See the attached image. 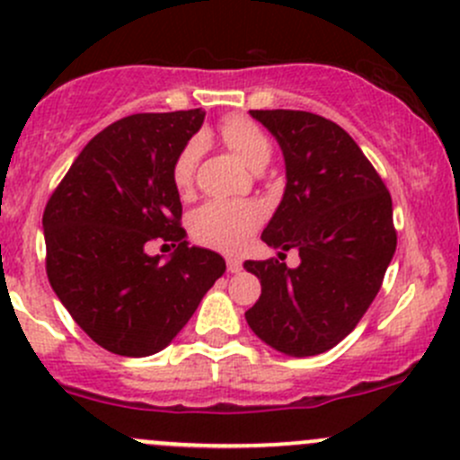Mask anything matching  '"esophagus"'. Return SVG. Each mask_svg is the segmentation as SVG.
<instances>
[{
	"label": "esophagus",
	"mask_w": 460,
	"mask_h": 460,
	"mask_svg": "<svg viewBox=\"0 0 460 460\" xmlns=\"http://www.w3.org/2000/svg\"><path fill=\"white\" fill-rule=\"evenodd\" d=\"M243 269V262L238 258H226V271L229 273H238Z\"/></svg>",
	"instance_id": "esophagus-1"
}]
</instances>
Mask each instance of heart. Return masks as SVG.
Returning <instances> with one entry per match:
<instances>
[{
	"label": "heart",
	"mask_w": 460,
	"mask_h": 460,
	"mask_svg": "<svg viewBox=\"0 0 460 460\" xmlns=\"http://www.w3.org/2000/svg\"><path fill=\"white\" fill-rule=\"evenodd\" d=\"M220 137L252 169H262L271 157L269 136L253 119L244 118V115H226L220 122ZM200 153V140H189L175 155L173 166H171V180H173L175 191L182 196L191 191ZM262 220L264 208L256 202L211 200L191 213L189 231L198 244L217 249V252L235 253L256 234Z\"/></svg>",
	"instance_id": "1"
}]
</instances>
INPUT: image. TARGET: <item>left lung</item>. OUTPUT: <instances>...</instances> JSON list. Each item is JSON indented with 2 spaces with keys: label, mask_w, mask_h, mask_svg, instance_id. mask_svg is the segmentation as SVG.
<instances>
[{
  "label": "left lung",
  "mask_w": 460,
  "mask_h": 460,
  "mask_svg": "<svg viewBox=\"0 0 460 460\" xmlns=\"http://www.w3.org/2000/svg\"><path fill=\"white\" fill-rule=\"evenodd\" d=\"M252 115L273 133L287 166L285 196L262 240L280 252L298 249L300 264L247 260L262 294L244 316L273 349L316 356L354 332L383 285L396 252L392 196L332 119L287 109Z\"/></svg>",
  "instance_id": "1"
}]
</instances>
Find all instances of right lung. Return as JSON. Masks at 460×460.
<instances>
[{
  "mask_svg": "<svg viewBox=\"0 0 460 460\" xmlns=\"http://www.w3.org/2000/svg\"><path fill=\"white\" fill-rule=\"evenodd\" d=\"M204 111L136 113L82 148L44 208L46 276L73 320L106 351L151 356L189 323L225 258L189 247L171 180ZM176 247L169 263L143 247Z\"/></svg>",
  "mask_w": 460,
  "mask_h": 460,
  "instance_id": "right-lung-1",
  "label": "right lung"
}]
</instances>
